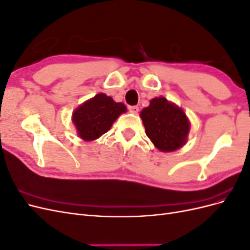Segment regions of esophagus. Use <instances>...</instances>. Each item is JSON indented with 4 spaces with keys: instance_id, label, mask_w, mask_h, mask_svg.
I'll return each mask as SVG.
<instances>
[{
    "instance_id": "obj_1",
    "label": "esophagus",
    "mask_w": 250,
    "mask_h": 250,
    "mask_svg": "<svg viewBox=\"0 0 250 250\" xmlns=\"http://www.w3.org/2000/svg\"><path fill=\"white\" fill-rule=\"evenodd\" d=\"M128 109H129V111L132 112V113H138L139 112V107L135 106V105H130V106H128Z\"/></svg>"
}]
</instances>
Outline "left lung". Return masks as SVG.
I'll list each match as a JSON object with an SVG mask.
<instances>
[{"mask_svg": "<svg viewBox=\"0 0 250 250\" xmlns=\"http://www.w3.org/2000/svg\"><path fill=\"white\" fill-rule=\"evenodd\" d=\"M147 137L164 152H171L184 146L190 123L184 110L166 98H154L148 107L141 111Z\"/></svg>", "mask_w": 250, "mask_h": 250, "instance_id": "left-lung-1", "label": "left lung"}]
</instances>
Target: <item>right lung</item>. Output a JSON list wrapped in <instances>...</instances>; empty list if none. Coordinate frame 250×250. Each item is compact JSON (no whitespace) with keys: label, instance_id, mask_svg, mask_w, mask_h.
I'll use <instances>...</instances> for the list:
<instances>
[{"label":"right lung","instance_id":"add662e5","mask_svg":"<svg viewBox=\"0 0 250 250\" xmlns=\"http://www.w3.org/2000/svg\"><path fill=\"white\" fill-rule=\"evenodd\" d=\"M126 111L123 103H117L105 94H98L74 111L73 122L78 135L93 141L107 132L118 117Z\"/></svg>","mask_w":250,"mask_h":250}]
</instances>
